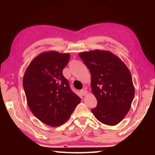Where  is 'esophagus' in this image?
Returning <instances> with one entry per match:
<instances>
[{"instance_id": "obj_1", "label": "esophagus", "mask_w": 155, "mask_h": 155, "mask_svg": "<svg viewBox=\"0 0 155 155\" xmlns=\"http://www.w3.org/2000/svg\"><path fill=\"white\" fill-rule=\"evenodd\" d=\"M87 92H88V91H87V90H86V89H83L82 90H81V93L82 94L83 96L86 95V94H87Z\"/></svg>"}]
</instances>
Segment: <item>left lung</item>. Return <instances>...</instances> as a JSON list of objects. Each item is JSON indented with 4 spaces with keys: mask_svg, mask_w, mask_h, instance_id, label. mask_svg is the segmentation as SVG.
<instances>
[{
    "mask_svg": "<svg viewBox=\"0 0 155 155\" xmlns=\"http://www.w3.org/2000/svg\"><path fill=\"white\" fill-rule=\"evenodd\" d=\"M79 57L91 72V91L98 103L91 112L103 124H117L128 114L135 96L129 70L110 51H85Z\"/></svg>",
    "mask_w": 155,
    "mask_h": 155,
    "instance_id": "8db88e82",
    "label": "left lung"
}]
</instances>
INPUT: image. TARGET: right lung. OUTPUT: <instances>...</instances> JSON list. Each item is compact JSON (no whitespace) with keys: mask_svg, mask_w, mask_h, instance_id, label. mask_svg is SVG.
I'll return each mask as SVG.
<instances>
[{"mask_svg":"<svg viewBox=\"0 0 155 155\" xmlns=\"http://www.w3.org/2000/svg\"><path fill=\"white\" fill-rule=\"evenodd\" d=\"M69 59V53L44 52L31 61L23 77L30 110L37 118L51 127H59L66 122L81 102L63 75Z\"/></svg>","mask_w":155,"mask_h":155,"instance_id":"add662e5","label":"right lung"}]
</instances>
